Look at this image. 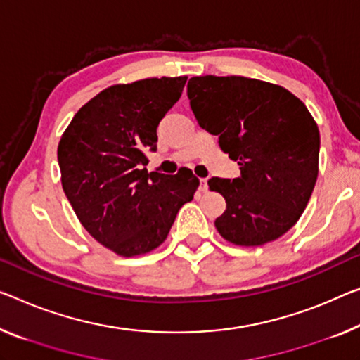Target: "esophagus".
<instances>
[{
    "mask_svg": "<svg viewBox=\"0 0 360 360\" xmlns=\"http://www.w3.org/2000/svg\"><path fill=\"white\" fill-rule=\"evenodd\" d=\"M199 191H207V179H199Z\"/></svg>",
    "mask_w": 360,
    "mask_h": 360,
    "instance_id": "obj_1",
    "label": "esophagus"
}]
</instances>
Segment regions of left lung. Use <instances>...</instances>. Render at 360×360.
Listing matches in <instances>:
<instances>
[{
  "label": "left lung",
  "instance_id": "obj_1",
  "mask_svg": "<svg viewBox=\"0 0 360 360\" xmlns=\"http://www.w3.org/2000/svg\"><path fill=\"white\" fill-rule=\"evenodd\" d=\"M186 95L202 130L240 165L233 180L212 176L226 209L219 233L240 246L285 235L306 209L319 175L320 134L301 99L246 77H193Z\"/></svg>",
  "mask_w": 360,
  "mask_h": 360
}]
</instances>
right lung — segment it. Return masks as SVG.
<instances>
[{
    "label": "right lung",
    "instance_id": "right-lung-1",
    "mask_svg": "<svg viewBox=\"0 0 360 360\" xmlns=\"http://www.w3.org/2000/svg\"><path fill=\"white\" fill-rule=\"evenodd\" d=\"M185 84L186 77H162L106 88L74 115L59 141L65 196L88 233L119 256L161 245L199 185L190 169L175 175L141 169Z\"/></svg>",
    "mask_w": 360,
    "mask_h": 360
}]
</instances>
